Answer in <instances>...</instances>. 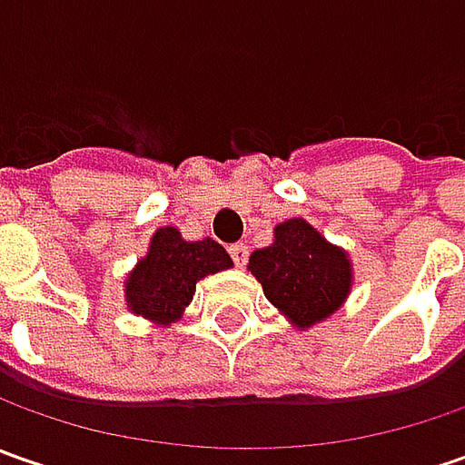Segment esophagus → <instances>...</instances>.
<instances>
[{
  "label": "esophagus",
  "instance_id": "esophagus-1",
  "mask_svg": "<svg viewBox=\"0 0 465 465\" xmlns=\"http://www.w3.org/2000/svg\"><path fill=\"white\" fill-rule=\"evenodd\" d=\"M230 256L235 261V266H245V261H248V245H245V242L230 245Z\"/></svg>",
  "mask_w": 465,
  "mask_h": 465
}]
</instances>
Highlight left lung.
I'll return each instance as SVG.
<instances>
[{"label":"left lung","instance_id":"1","mask_svg":"<svg viewBox=\"0 0 465 465\" xmlns=\"http://www.w3.org/2000/svg\"><path fill=\"white\" fill-rule=\"evenodd\" d=\"M248 272L266 300L297 329H311L336 312L351 290V261L302 217L274 227V242L251 253Z\"/></svg>","mask_w":465,"mask_h":465}]
</instances>
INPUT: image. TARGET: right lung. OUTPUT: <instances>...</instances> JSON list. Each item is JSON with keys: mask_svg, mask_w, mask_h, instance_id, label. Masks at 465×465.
<instances>
[{"mask_svg": "<svg viewBox=\"0 0 465 465\" xmlns=\"http://www.w3.org/2000/svg\"><path fill=\"white\" fill-rule=\"evenodd\" d=\"M230 266L232 261L217 241H183L175 227H160L147 256L126 277V305L142 318L170 326L193 300L196 282Z\"/></svg>", "mask_w": 465, "mask_h": 465, "instance_id": "obj_1", "label": "right lung"}]
</instances>
